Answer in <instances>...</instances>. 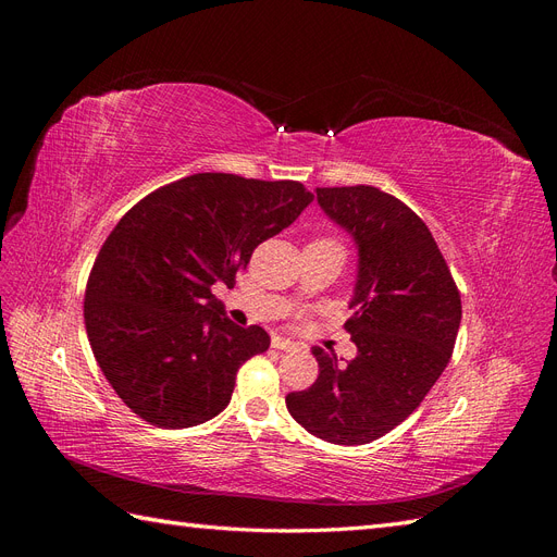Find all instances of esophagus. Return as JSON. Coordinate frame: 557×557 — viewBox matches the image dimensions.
Segmentation results:
<instances>
[{
    "label": "esophagus",
    "instance_id": "esophagus-1",
    "mask_svg": "<svg viewBox=\"0 0 557 557\" xmlns=\"http://www.w3.org/2000/svg\"><path fill=\"white\" fill-rule=\"evenodd\" d=\"M272 348H276V350H295L297 344L290 342V339H285V336H274Z\"/></svg>",
    "mask_w": 557,
    "mask_h": 557
}]
</instances>
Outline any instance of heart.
Segmentation results:
<instances>
[{
  "instance_id": "heart-1",
  "label": "heart",
  "mask_w": 557,
  "mask_h": 557,
  "mask_svg": "<svg viewBox=\"0 0 557 557\" xmlns=\"http://www.w3.org/2000/svg\"><path fill=\"white\" fill-rule=\"evenodd\" d=\"M323 242H332V239H323ZM336 244V242H334Z\"/></svg>"
}]
</instances>
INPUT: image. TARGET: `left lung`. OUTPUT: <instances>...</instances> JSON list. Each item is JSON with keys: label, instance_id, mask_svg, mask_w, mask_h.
<instances>
[{"label": "left lung", "instance_id": "obj_1", "mask_svg": "<svg viewBox=\"0 0 557 557\" xmlns=\"http://www.w3.org/2000/svg\"><path fill=\"white\" fill-rule=\"evenodd\" d=\"M318 205L358 244L356 307L346 364L313 346L318 379L285 397L297 423L330 444L360 446L407 420L446 369L462 301L432 232L374 185L315 188Z\"/></svg>", "mask_w": 557, "mask_h": 557}]
</instances>
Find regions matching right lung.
<instances>
[{
	"label": "right lung",
	"mask_w": 557,
	"mask_h": 557,
	"mask_svg": "<svg viewBox=\"0 0 557 557\" xmlns=\"http://www.w3.org/2000/svg\"><path fill=\"white\" fill-rule=\"evenodd\" d=\"M313 199L299 181L193 174L137 201L99 248L83 301L88 342L132 413L181 430L221 413L239 367L269 334L225 318L211 285H234L252 250Z\"/></svg>",
	"instance_id": "right-lung-1"
}]
</instances>
